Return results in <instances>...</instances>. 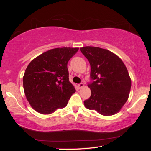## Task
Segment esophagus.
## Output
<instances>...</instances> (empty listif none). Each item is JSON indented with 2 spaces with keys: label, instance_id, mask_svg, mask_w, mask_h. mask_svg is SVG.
Wrapping results in <instances>:
<instances>
[{
  "label": "esophagus",
  "instance_id": "1",
  "mask_svg": "<svg viewBox=\"0 0 151 151\" xmlns=\"http://www.w3.org/2000/svg\"><path fill=\"white\" fill-rule=\"evenodd\" d=\"M78 88H83V86H84L83 83H80V84H78Z\"/></svg>",
  "mask_w": 151,
  "mask_h": 151
}]
</instances>
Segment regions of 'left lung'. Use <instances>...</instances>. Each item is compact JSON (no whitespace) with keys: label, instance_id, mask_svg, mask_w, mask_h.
Returning <instances> with one entry per match:
<instances>
[{"label":"left lung","instance_id":"1","mask_svg":"<svg viewBox=\"0 0 151 151\" xmlns=\"http://www.w3.org/2000/svg\"><path fill=\"white\" fill-rule=\"evenodd\" d=\"M91 65L90 98L84 101L86 108L104 116L117 113L126 103L131 87L127 68L118 56L96 47L80 48Z\"/></svg>","mask_w":151,"mask_h":151}]
</instances>
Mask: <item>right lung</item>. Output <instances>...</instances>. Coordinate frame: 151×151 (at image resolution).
I'll return each mask as SVG.
<instances>
[{
    "mask_svg": "<svg viewBox=\"0 0 151 151\" xmlns=\"http://www.w3.org/2000/svg\"><path fill=\"white\" fill-rule=\"evenodd\" d=\"M78 48L50 49L34 58L23 76L25 96L32 108L48 114L67 105L75 88L69 81L67 64Z\"/></svg>",
    "mask_w": 151,
    "mask_h": 151,
    "instance_id": "add662e5",
    "label": "right lung"
}]
</instances>
